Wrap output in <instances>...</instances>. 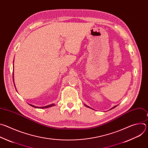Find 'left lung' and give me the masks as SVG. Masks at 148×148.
Returning <instances> with one entry per match:
<instances>
[{
    "instance_id": "left-lung-1",
    "label": "left lung",
    "mask_w": 148,
    "mask_h": 148,
    "mask_svg": "<svg viewBox=\"0 0 148 148\" xmlns=\"http://www.w3.org/2000/svg\"><path fill=\"white\" fill-rule=\"evenodd\" d=\"M86 106H87V107H88V106H87V105H86ZM116 107V106H115V107H113V108H112V109H113V108H115V107ZM89 108H90V107H89Z\"/></svg>"
}]
</instances>
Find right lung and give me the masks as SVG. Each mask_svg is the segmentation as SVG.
<instances>
[{
  "label": "right lung",
  "mask_w": 148,
  "mask_h": 148,
  "mask_svg": "<svg viewBox=\"0 0 148 148\" xmlns=\"http://www.w3.org/2000/svg\"><path fill=\"white\" fill-rule=\"evenodd\" d=\"M30 105H31L32 107H34V108H49V107H53V106H54V105H55L54 103H53V104H51V105H47V106H45V107H35V106H34V105H31V104H29Z\"/></svg>",
  "instance_id": "obj_1"
}]
</instances>
